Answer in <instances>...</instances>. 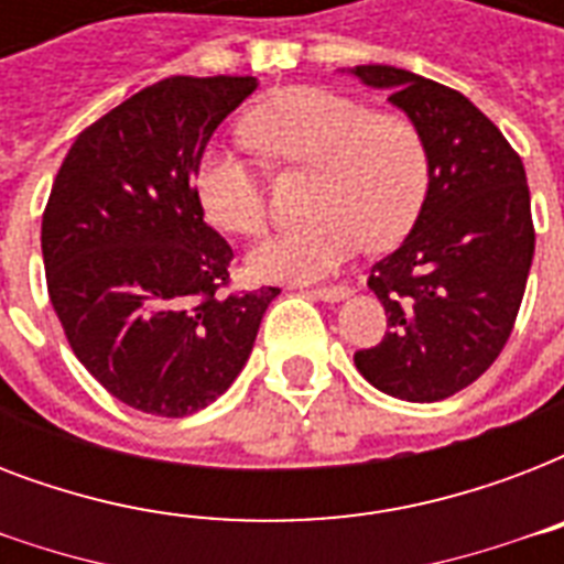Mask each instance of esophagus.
<instances>
[{
    "label": "esophagus",
    "mask_w": 564,
    "mask_h": 564,
    "mask_svg": "<svg viewBox=\"0 0 564 564\" xmlns=\"http://www.w3.org/2000/svg\"><path fill=\"white\" fill-rule=\"evenodd\" d=\"M307 295L322 301H339L348 295V286H343V283H336V286H313V290H307Z\"/></svg>",
    "instance_id": "obj_1"
}]
</instances>
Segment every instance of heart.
Returning <instances> with one entry per match:
<instances>
[{"mask_svg":"<svg viewBox=\"0 0 564 564\" xmlns=\"http://www.w3.org/2000/svg\"><path fill=\"white\" fill-rule=\"evenodd\" d=\"M246 134L283 170H318L310 195L316 219L281 230L251 251V269L260 278H325L366 242L377 248L398 242L424 207L430 154L406 117L375 113L343 93L299 87L251 110ZM193 184L216 228L257 237L269 225L265 170L246 143L207 145Z\"/></svg>","mask_w":564,"mask_h":564,"instance_id":"1","label":"heart"}]
</instances>
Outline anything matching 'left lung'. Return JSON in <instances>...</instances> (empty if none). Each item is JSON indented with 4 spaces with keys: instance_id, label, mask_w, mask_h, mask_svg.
I'll return each mask as SVG.
<instances>
[{
    "instance_id": "obj_1",
    "label": "left lung",
    "mask_w": 564,
    "mask_h": 564,
    "mask_svg": "<svg viewBox=\"0 0 564 564\" xmlns=\"http://www.w3.org/2000/svg\"><path fill=\"white\" fill-rule=\"evenodd\" d=\"M351 73L389 90L430 154L410 237L369 274L389 330L354 362L392 398L445 401L498 360L516 327L535 251L524 163L463 93L398 66Z\"/></svg>"
}]
</instances>
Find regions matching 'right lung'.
<instances>
[{"label":"right lung","instance_id":"add662e5","mask_svg":"<svg viewBox=\"0 0 564 564\" xmlns=\"http://www.w3.org/2000/svg\"><path fill=\"white\" fill-rule=\"evenodd\" d=\"M251 75H175L75 137L43 210L48 301L82 366L161 419L204 410L246 366L278 286L230 292L195 166Z\"/></svg>","mask_w":564,"mask_h":564}]
</instances>
